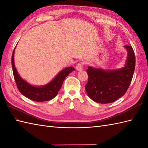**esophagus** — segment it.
<instances>
[{
	"label": "esophagus",
	"mask_w": 148,
	"mask_h": 148,
	"mask_svg": "<svg viewBox=\"0 0 148 148\" xmlns=\"http://www.w3.org/2000/svg\"><path fill=\"white\" fill-rule=\"evenodd\" d=\"M83 66L84 64L82 62H79L77 65L75 67H76V69L77 71H81L82 69V68H83Z\"/></svg>",
	"instance_id": "esophagus-1"
}]
</instances>
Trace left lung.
Wrapping results in <instances>:
<instances>
[{"instance_id":"left-lung-1","label":"left lung","mask_w":148,"mask_h":148,"mask_svg":"<svg viewBox=\"0 0 148 148\" xmlns=\"http://www.w3.org/2000/svg\"><path fill=\"white\" fill-rule=\"evenodd\" d=\"M124 47L128 53L124 67L112 71L88 67V81L85 90L92 100L102 104L110 103L125 95L134 73L136 57L131 46Z\"/></svg>"}]
</instances>
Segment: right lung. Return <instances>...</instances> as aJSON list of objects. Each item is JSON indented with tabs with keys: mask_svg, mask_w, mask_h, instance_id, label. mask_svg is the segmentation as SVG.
Returning a JSON list of instances; mask_svg holds the SVG:
<instances>
[{
	"mask_svg": "<svg viewBox=\"0 0 148 148\" xmlns=\"http://www.w3.org/2000/svg\"><path fill=\"white\" fill-rule=\"evenodd\" d=\"M15 48L12 55V67L14 77L17 87L21 93L26 98L35 101H49L55 98L57 95L58 91L62 87L63 82L68 74L75 69L73 67H69L60 72L57 76L51 81L50 83L41 87H35L30 85L27 82L24 81L19 76L14 63V54Z\"/></svg>",
	"mask_w": 148,
	"mask_h": 148,
	"instance_id": "add662e5",
	"label": "right lung"
}]
</instances>
